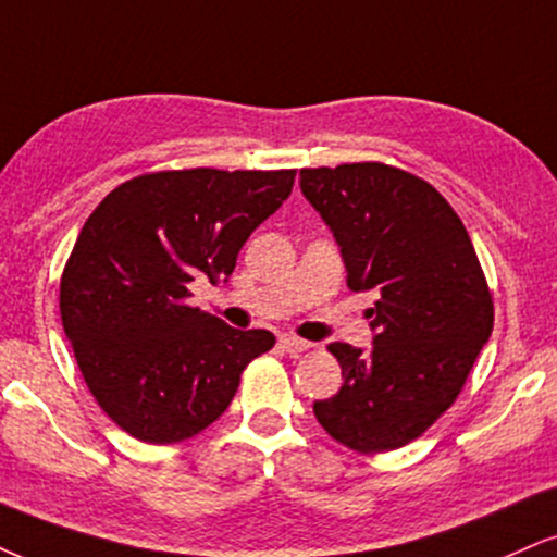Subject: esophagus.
Instances as JSON below:
<instances>
[{"mask_svg": "<svg viewBox=\"0 0 557 557\" xmlns=\"http://www.w3.org/2000/svg\"><path fill=\"white\" fill-rule=\"evenodd\" d=\"M278 343L286 354H305L312 348L310 341H301V338H297V335H284Z\"/></svg>", "mask_w": 557, "mask_h": 557, "instance_id": "34e87169", "label": "esophagus"}]
</instances>
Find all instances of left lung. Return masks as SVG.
<instances>
[{"instance_id":"1","label":"left lung","mask_w":557,"mask_h":557,"mask_svg":"<svg viewBox=\"0 0 557 557\" xmlns=\"http://www.w3.org/2000/svg\"><path fill=\"white\" fill-rule=\"evenodd\" d=\"M301 194L331 226L351 292H374L372 351L331 343L338 395L314 418L348 449H400L457 400L491 338L493 297L462 219L421 177L382 162L305 168Z\"/></svg>"}]
</instances>
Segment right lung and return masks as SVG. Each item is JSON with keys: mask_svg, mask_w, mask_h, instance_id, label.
I'll list each match as a JSON object with an SVG mask.
<instances>
[{"mask_svg": "<svg viewBox=\"0 0 557 557\" xmlns=\"http://www.w3.org/2000/svg\"><path fill=\"white\" fill-rule=\"evenodd\" d=\"M297 170H162L102 198L61 273V322L89 393L147 444L196 436L230 408L273 333L235 331L188 305L190 284L226 281L292 194Z\"/></svg>", "mask_w": 557, "mask_h": 557, "instance_id": "1", "label": "right lung"}]
</instances>
